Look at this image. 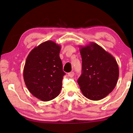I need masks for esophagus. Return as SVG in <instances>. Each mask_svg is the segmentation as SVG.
Instances as JSON below:
<instances>
[{
	"label": "esophagus",
	"mask_w": 133,
	"mask_h": 133,
	"mask_svg": "<svg viewBox=\"0 0 133 133\" xmlns=\"http://www.w3.org/2000/svg\"><path fill=\"white\" fill-rule=\"evenodd\" d=\"M68 76H70V77H72L74 75V73L73 71H71V72H69V73H68Z\"/></svg>",
	"instance_id": "obj_1"
}]
</instances>
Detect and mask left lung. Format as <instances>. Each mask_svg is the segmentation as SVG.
<instances>
[{"label":"left lung","mask_w":133,"mask_h":133,"mask_svg":"<svg viewBox=\"0 0 133 133\" xmlns=\"http://www.w3.org/2000/svg\"><path fill=\"white\" fill-rule=\"evenodd\" d=\"M82 72L77 80L82 92L87 99L99 101L112 91L119 75L116 60L97 43L80 46Z\"/></svg>","instance_id":"left-lung-1"}]
</instances>
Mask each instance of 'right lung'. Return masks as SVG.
Wrapping results in <instances>:
<instances>
[{
	"mask_svg": "<svg viewBox=\"0 0 133 133\" xmlns=\"http://www.w3.org/2000/svg\"><path fill=\"white\" fill-rule=\"evenodd\" d=\"M61 46L54 42L42 43L31 51L23 68V79L31 93L42 101H49L61 92L63 71L59 56Z\"/></svg>",
	"mask_w": 133,
	"mask_h": 133,
	"instance_id": "1",
	"label": "right lung"
}]
</instances>
